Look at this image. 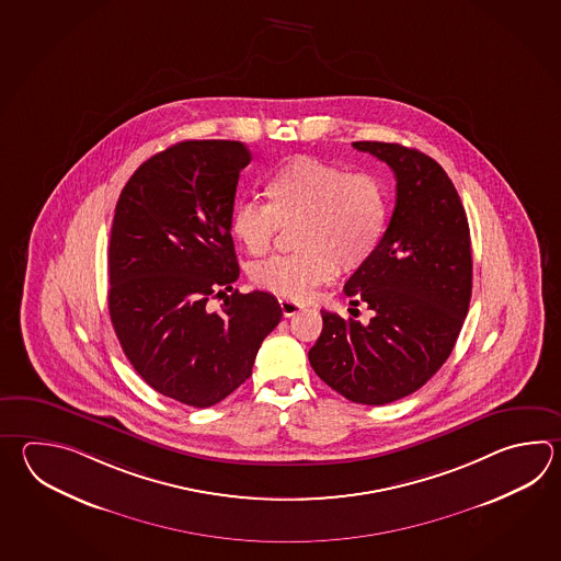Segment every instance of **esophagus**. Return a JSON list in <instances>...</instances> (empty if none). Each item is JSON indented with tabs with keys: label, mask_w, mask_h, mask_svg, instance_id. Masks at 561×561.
I'll list each match as a JSON object with an SVG mask.
<instances>
[{
	"label": "esophagus",
	"mask_w": 561,
	"mask_h": 561,
	"mask_svg": "<svg viewBox=\"0 0 561 561\" xmlns=\"http://www.w3.org/2000/svg\"><path fill=\"white\" fill-rule=\"evenodd\" d=\"M279 308H282V313L286 316V318H291V316H296L299 313L304 306L298 304V301H291V299L279 298Z\"/></svg>",
	"instance_id": "esophagus-1"
}]
</instances>
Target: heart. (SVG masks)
Here are the masks:
<instances>
[{
	"label": "heart",
	"instance_id": "b5f03b06",
	"mask_svg": "<svg viewBox=\"0 0 561 561\" xmlns=\"http://www.w3.org/2000/svg\"><path fill=\"white\" fill-rule=\"evenodd\" d=\"M267 206L243 202L229 218L231 236L253 257L272 250L279 226L296 224L289 255L255 263L253 284L279 298L306 301L337 270L355 272L378 250L388 194L378 175L350 173L337 163L298 156L265 182Z\"/></svg>",
	"mask_w": 561,
	"mask_h": 561
}]
</instances>
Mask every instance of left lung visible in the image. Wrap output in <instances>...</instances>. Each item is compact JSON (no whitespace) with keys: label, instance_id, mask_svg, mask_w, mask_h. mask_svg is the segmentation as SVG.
Listing matches in <instances>:
<instances>
[{"label":"left lung","instance_id":"8db88e82","mask_svg":"<svg viewBox=\"0 0 561 561\" xmlns=\"http://www.w3.org/2000/svg\"><path fill=\"white\" fill-rule=\"evenodd\" d=\"M396 175V207L371 260L343 287L369 323L321 309L309 364L354 403L383 405L422 388L444 366L468 316V218L444 168L417 149L355 141Z\"/></svg>","mask_w":561,"mask_h":561}]
</instances>
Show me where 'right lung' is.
<instances>
[{"label": "right lung", "instance_id": "right-lung-1", "mask_svg": "<svg viewBox=\"0 0 561 561\" xmlns=\"http://www.w3.org/2000/svg\"><path fill=\"white\" fill-rule=\"evenodd\" d=\"M250 160L241 141L175 144L139 165L115 206L107 253L115 335L148 386L194 408L240 388L282 320L272 294L231 287L240 265L229 218ZM214 297L225 299L219 312L208 309Z\"/></svg>", "mask_w": 561, "mask_h": 561}]
</instances>
